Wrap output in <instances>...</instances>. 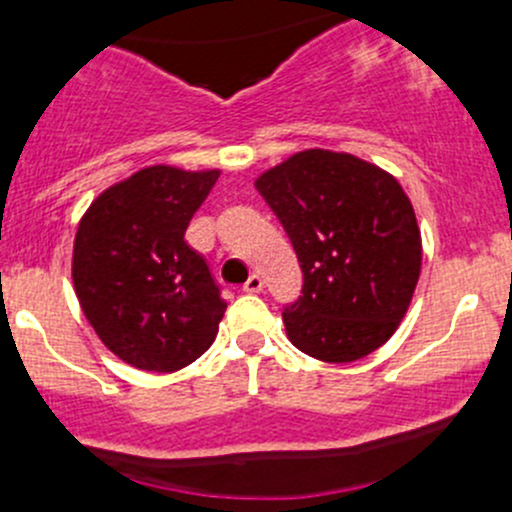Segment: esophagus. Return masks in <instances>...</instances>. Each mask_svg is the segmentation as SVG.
Here are the masks:
<instances>
[{"instance_id":"34e87169","label":"esophagus","mask_w":512,"mask_h":512,"mask_svg":"<svg viewBox=\"0 0 512 512\" xmlns=\"http://www.w3.org/2000/svg\"><path fill=\"white\" fill-rule=\"evenodd\" d=\"M262 287H265V282H262L260 275H250V277H247L245 285H242V289H245V292H250V294L262 292Z\"/></svg>"}]
</instances>
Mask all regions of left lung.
<instances>
[{"mask_svg": "<svg viewBox=\"0 0 512 512\" xmlns=\"http://www.w3.org/2000/svg\"><path fill=\"white\" fill-rule=\"evenodd\" d=\"M255 188L302 267V294L282 309L289 342L332 364L389 342L421 272V232L396 178L314 148L262 173Z\"/></svg>", "mask_w": 512, "mask_h": 512, "instance_id": "1", "label": "left lung"}]
</instances>
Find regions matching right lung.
Returning a JSON list of instances; mask_svg holds the SVG:
<instances>
[{"label":"right lung","mask_w":512,"mask_h":512,"mask_svg":"<svg viewBox=\"0 0 512 512\" xmlns=\"http://www.w3.org/2000/svg\"><path fill=\"white\" fill-rule=\"evenodd\" d=\"M218 170H138L101 193L74 242V287L101 342L143 371H178L208 352L227 302L185 230Z\"/></svg>","instance_id":"add662e5"}]
</instances>
